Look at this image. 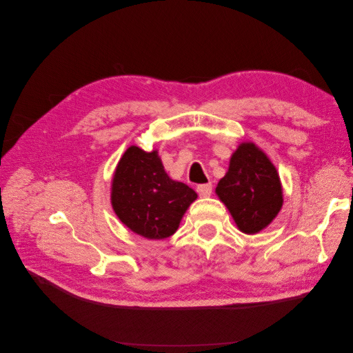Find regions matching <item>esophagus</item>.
Segmentation results:
<instances>
[{"mask_svg":"<svg viewBox=\"0 0 353 353\" xmlns=\"http://www.w3.org/2000/svg\"><path fill=\"white\" fill-rule=\"evenodd\" d=\"M197 193L200 197H209L212 194V184H201L197 185Z\"/></svg>","mask_w":353,"mask_h":353,"instance_id":"1","label":"esophagus"}]
</instances>
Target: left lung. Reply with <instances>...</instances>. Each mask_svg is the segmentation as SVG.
Returning a JSON list of instances; mask_svg holds the SVG:
<instances>
[{"label":"left lung","mask_w":353,"mask_h":353,"mask_svg":"<svg viewBox=\"0 0 353 353\" xmlns=\"http://www.w3.org/2000/svg\"><path fill=\"white\" fill-rule=\"evenodd\" d=\"M216 194L241 232L266 228L283 208L281 181L275 166L253 143H241L230 159Z\"/></svg>","instance_id":"obj_1"}]
</instances>
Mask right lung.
I'll return each instance as SVG.
<instances>
[{
  "mask_svg": "<svg viewBox=\"0 0 353 353\" xmlns=\"http://www.w3.org/2000/svg\"><path fill=\"white\" fill-rule=\"evenodd\" d=\"M112 206L122 223L150 240H163L178 230L197 193L170 179L157 150L131 145L121 157L112 179Z\"/></svg>",
  "mask_w": 353,
  "mask_h": 353,
  "instance_id": "obj_1",
  "label": "right lung"
}]
</instances>
